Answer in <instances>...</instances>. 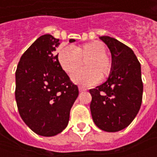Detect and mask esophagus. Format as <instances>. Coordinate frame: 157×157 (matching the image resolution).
<instances>
[{
    "instance_id": "esophagus-1",
    "label": "esophagus",
    "mask_w": 157,
    "mask_h": 157,
    "mask_svg": "<svg viewBox=\"0 0 157 157\" xmlns=\"http://www.w3.org/2000/svg\"><path fill=\"white\" fill-rule=\"evenodd\" d=\"M78 91L79 92H85V91H86V88L83 87V86H78Z\"/></svg>"
}]
</instances>
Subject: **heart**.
I'll return each instance as SVG.
<instances>
[{
	"label": "heart",
	"instance_id": "heart-1",
	"mask_svg": "<svg viewBox=\"0 0 157 157\" xmlns=\"http://www.w3.org/2000/svg\"><path fill=\"white\" fill-rule=\"evenodd\" d=\"M57 61L61 68L71 74L86 60L85 69L77 71L71 76V80L78 85L88 86L107 78L112 70V63L106 56V48L99 41L91 42L81 46H61L57 51Z\"/></svg>",
	"mask_w": 157,
	"mask_h": 157
}]
</instances>
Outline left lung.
Masks as SVG:
<instances>
[{
	"label": "left lung",
	"mask_w": 157,
	"mask_h": 157,
	"mask_svg": "<svg viewBox=\"0 0 157 157\" xmlns=\"http://www.w3.org/2000/svg\"><path fill=\"white\" fill-rule=\"evenodd\" d=\"M112 55L107 80L89 92L90 109L95 125L106 132L124 129L137 115L142 105L143 84L141 64L134 52L115 38L100 36Z\"/></svg>",
	"instance_id": "left-lung-1"
}]
</instances>
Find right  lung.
<instances>
[{
    "mask_svg": "<svg viewBox=\"0 0 157 157\" xmlns=\"http://www.w3.org/2000/svg\"><path fill=\"white\" fill-rule=\"evenodd\" d=\"M59 44V39L52 35L41 36L22 54L15 71V100L20 116L42 136H56L67 127L71 108L78 95V88L54 53Z\"/></svg>",
    "mask_w": 157,
    "mask_h": 157,
    "instance_id": "1",
    "label": "right lung"
}]
</instances>
